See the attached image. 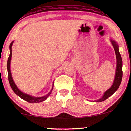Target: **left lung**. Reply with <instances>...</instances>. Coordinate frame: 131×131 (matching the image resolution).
Returning a JSON list of instances; mask_svg holds the SVG:
<instances>
[{
	"label": "left lung",
	"instance_id": "8db88e82",
	"mask_svg": "<svg viewBox=\"0 0 131 131\" xmlns=\"http://www.w3.org/2000/svg\"><path fill=\"white\" fill-rule=\"evenodd\" d=\"M110 41L114 47L117 59L116 70V73H115L114 81L113 83L112 84V85L111 86L107 91H106L105 93H104L102 97L99 98V99H97V100L93 101L95 102H102L106 100V99H107L108 97H109L110 96H112V95L118 90L119 85H120L121 82L122 80V77H123V70H122V67H123V61H122V58L120 53H119V46L118 43H117L114 40L110 39Z\"/></svg>",
	"mask_w": 131,
	"mask_h": 131
}]
</instances>
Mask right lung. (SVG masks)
<instances>
[{
    "instance_id": "1",
    "label": "right lung",
    "mask_w": 131,
    "mask_h": 131,
    "mask_svg": "<svg viewBox=\"0 0 131 131\" xmlns=\"http://www.w3.org/2000/svg\"><path fill=\"white\" fill-rule=\"evenodd\" d=\"M13 43H14V41H12L10 45V55L9 57L8 58V61H7V72H8V81H9L10 83V85L12 87V90H13V91L15 92V94L17 95L18 96H19L24 100H25L26 101L28 102L29 103H39V102H41L44 101H45L47 97L50 96V94H51L52 91L53 90V87H54V84H53L51 90L48 93V94L45 95V96H42V97H35L33 96L32 95H30L27 94H25L23 92H22L21 90H19L18 88L17 87V86L16 85V84H15L14 80H13V77H12V73H11V69H10V65H11V59H12V45Z\"/></svg>"
}]
</instances>
